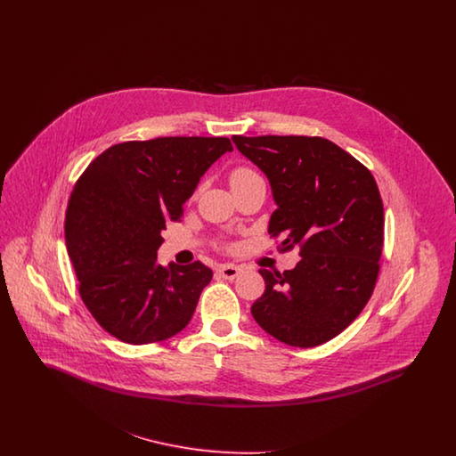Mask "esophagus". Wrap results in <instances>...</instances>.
<instances>
[{
    "mask_svg": "<svg viewBox=\"0 0 456 456\" xmlns=\"http://www.w3.org/2000/svg\"><path fill=\"white\" fill-rule=\"evenodd\" d=\"M217 272L222 279H225V281H234L239 273H240V268L234 266V265H220Z\"/></svg>",
    "mask_w": 456,
    "mask_h": 456,
    "instance_id": "esophagus-1",
    "label": "esophagus"
}]
</instances>
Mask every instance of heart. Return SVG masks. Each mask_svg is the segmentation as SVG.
I'll list each match as a JSON object with an SVG mask.
<instances>
[{
  "instance_id": "b5f03b06",
  "label": "heart",
  "mask_w": 456,
  "mask_h": 456,
  "mask_svg": "<svg viewBox=\"0 0 456 456\" xmlns=\"http://www.w3.org/2000/svg\"><path fill=\"white\" fill-rule=\"evenodd\" d=\"M255 177H258V174L255 173L253 169L238 167V169H234L232 173L229 174V184H231V188H236L239 184H244V183H248Z\"/></svg>"
}]
</instances>
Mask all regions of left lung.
Masks as SVG:
<instances>
[{
	"mask_svg": "<svg viewBox=\"0 0 456 456\" xmlns=\"http://www.w3.org/2000/svg\"><path fill=\"white\" fill-rule=\"evenodd\" d=\"M266 174L277 210L268 234L281 249L299 246L292 270L261 268L265 294L253 318L292 347L322 346L342 333L374 290L385 212L378 184L357 159L322 136H232Z\"/></svg>",
	"mask_w": 456,
	"mask_h": 456,
	"instance_id": "left-lung-1",
	"label": "left lung"
}]
</instances>
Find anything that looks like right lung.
Here are the masks:
<instances>
[{
  "label": "right lung",
  "mask_w": 456,
  "mask_h": 456,
  "mask_svg": "<svg viewBox=\"0 0 456 456\" xmlns=\"http://www.w3.org/2000/svg\"><path fill=\"white\" fill-rule=\"evenodd\" d=\"M229 138L162 136L109 147L88 164L68 201L65 238L90 314L131 346L162 342L190 323L212 281L203 263L162 266L167 220H179L200 177Z\"/></svg>",
  "instance_id": "1"
}]
</instances>
